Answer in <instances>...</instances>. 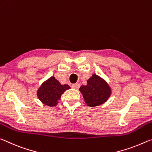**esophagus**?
Listing matches in <instances>:
<instances>
[{
	"instance_id": "obj_1",
	"label": "esophagus",
	"mask_w": 152,
	"mask_h": 152,
	"mask_svg": "<svg viewBox=\"0 0 152 152\" xmlns=\"http://www.w3.org/2000/svg\"><path fill=\"white\" fill-rule=\"evenodd\" d=\"M71 87L74 89H78L79 88V87H80V85H79V83H73L72 84Z\"/></svg>"
}]
</instances>
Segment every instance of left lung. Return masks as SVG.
<instances>
[{"instance_id":"left-lung-1","label":"left lung","mask_w":152,"mask_h":152,"mask_svg":"<svg viewBox=\"0 0 152 152\" xmlns=\"http://www.w3.org/2000/svg\"><path fill=\"white\" fill-rule=\"evenodd\" d=\"M79 90L86 103L90 107L104 104L111 94V89L108 83L96 74H93L88 80L87 86H82Z\"/></svg>"}]
</instances>
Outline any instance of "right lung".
<instances>
[{"mask_svg":"<svg viewBox=\"0 0 152 152\" xmlns=\"http://www.w3.org/2000/svg\"><path fill=\"white\" fill-rule=\"evenodd\" d=\"M68 85H61L54 77H51L42 84L37 92L38 98L42 103L49 106H55L61 99V95L66 89Z\"/></svg>","mask_w":152,"mask_h":152,"instance_id":"obj_1","label":"right lung"}]
</instances>
